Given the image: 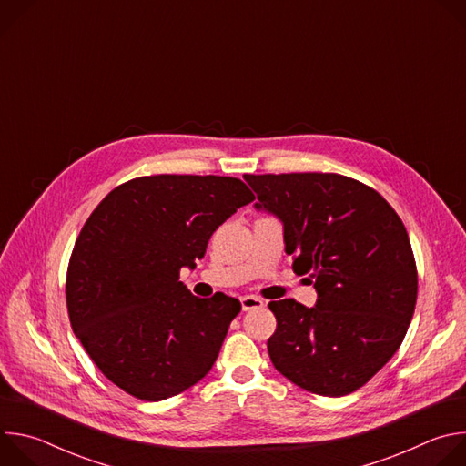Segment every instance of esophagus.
<instances>
[{"mask_svg": "<svg viewBox=\"0 0 466 466\" xmlns=\"http://www.w3.org/2000/svg\"><path fill=\"white\" fill-rule=\"evenodd\" d=\"M241 306L245 311H250V309H259L265 306V302L259 299V297H254V295H245L241 297Z\"/></svg>", "mask_w": 466, "mask_h": 466, "instance_id": "1", "label": "esophagus"}]
</instances>
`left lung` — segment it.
Wrapping results in <instances>:
<instances>
[{"instance_id": "8db88e82", "label": "left lung", "mask_w": 466, "mask_h": 466, "mask_svg": "<svg viewBox=\"0 0 466 466\" xmlns=\"http://www.w3.org/2000/svg\"><path fill=\"white\" fill-rule=\"evenodd\" d=\"M245 180L282 219L293 271L309 273L319 295L315 308L269 302L275 369L315 394L358 390L400 349L413 319L419 275L402 219L374 187L338 173Z\"/></svg>"}]
</instances>
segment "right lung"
Listing matches in <instances>:
<instances>
[{"label":"right lung","instance_id":"1","mask_svg":"<svg viewBox=\"0 0 466 466\" xmlns=\"http://www.w3.org/2000/svg\"><path fill=\"white\" fill-rule=\"evenodd\" d=\"M252 201L236 177L151 175L116 186L96 207L70 256L66 306L114 385L158 402L210 372L241 302L223 293L198 299L178 275Z\"/></svg>","mask_w":466,"mask_h":466}]
</instances>
